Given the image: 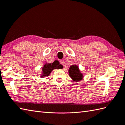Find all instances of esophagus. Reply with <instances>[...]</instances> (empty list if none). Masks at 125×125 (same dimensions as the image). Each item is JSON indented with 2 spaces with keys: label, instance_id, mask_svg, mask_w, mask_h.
I'll use <instances>...</instances> for the list:
<instances>
[{
  "label": "esophagus",
  "instance_id": "esophagus-1",
  "mask_svg": "<svg viewBox=\"0 0 125 125\" xmlns=\"http://www.w3.org/2000/svg\"><path fill=\"white\" fill-rule=\"evenodd\" d=\"M60 64H62V65H64V61L63 60H61L60 61Z\"/></svg>",
  "mask_w": 125,
  "mask_h": 125
}]
</instances>
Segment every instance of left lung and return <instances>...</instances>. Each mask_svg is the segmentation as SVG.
Wrapping results in <instances>:
<instances>
[{
  "instance_id": "8db88e82",
  "label": "left lung",
  "mask_w": 125,
  "mask_h": 125,
  "mask_svg": "<svg viewBox=\"0 0 125 125\" xmlns=\"http://www.w3.org/2000/svg\"><path fill=\"white\" fill-rule=\"evenodd\" d=\"M69 76L75 81H80L83 78V74L79 70V67L76 65H72L69 69Z\"/></svg>"
}]
</instances>
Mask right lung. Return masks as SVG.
Listing matches in <instances>:
<instances>
[{
    "label": "right lung",
    "mask_w": 125,
    "mask_h": 125,
    "mask_svg": "<svg viewBox=\"0 0 125 125\" xmlns=\"http://www.w3.org/2000/svg\"><path fill=\"white\" fill-rule=\"evenodd\" d=\"M59 64L60 63H58V61H55L52 63H46L42 68V73L41 76L43 77L49 76L53 69H57L60 67V65H59Z\"/></svg>",
    "instance_id": "right-lung-1"
}]
</instances>
